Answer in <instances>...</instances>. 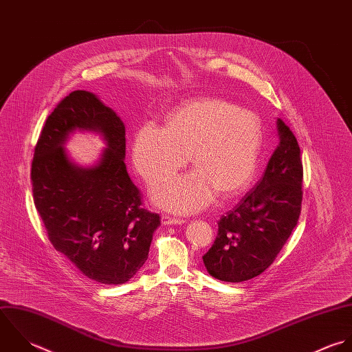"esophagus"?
I'll return each instance as SVG.
<instances>
[{"mask_svg":"<svg viewBox=\"0 0 352 352\" xmlns=\"http://www.w3.org/2000/svg\"><path fill=\"white\" fill-rule=\"evenodd\" d=\"M161 223L162 226H182L186 221L182 219H175V217H169V216H162L161 217Z\"/></svg>","mask_w":352,"mask_h":352,"instance_id":"obj_1","label":"esophagus"}]
</instances>
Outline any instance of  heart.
<instances>
[{
    "label": "heart",
    "mask_w": 352,
    "mask_h": 352,
    "mask_svg": "<svg viewBox=\"0 0 352 352\" xmlns=\"http://www.w3.org/2000/svg\"><path fill=\"white\" fill-rule=\"evenodd\" d=\"M263 146V126L254 113L219 98L183 104L164 128L140 126L132 142V161L148 184L185 166L195 171L154 186V204L175 213L198 212L214 199L241 194L252 182Z\"/></svg>",
    "instance_id": "b5f03b06"
}]
</instances>
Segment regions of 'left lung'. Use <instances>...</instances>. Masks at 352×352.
Wrapping results in <instances>:
<instances>
[{
    "mask_svg": "<svg viewBox=\"0 0 352 352\" xmlns=\"http://www.w3.org/2000/svg\"><path fill=\"white\" fill-rule=\"evenodd\" d=\"M278 144L263 177L219 223L212 248L202 256L210 276L241 283L266 270L298 224L303 168L292 131L276 120Z\"/></svg>",
    "mask_w": 352,
    "mask_h": 352,
    "instance_id": "left-lung-1",
    "label": "left lung"
}]
</instances>
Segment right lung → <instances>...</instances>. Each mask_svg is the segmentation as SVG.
I'll use <instances>...</instances> for the list:
<instances>
[{"label":"right lung","mask_w":352,"mask_h":352,"mask_svg":"<svg viewBox=\"0 0 352 352\" xmlns=\"http://www.w3.org/2000/svg\"><path fill=\"white\" fill-rule=\"evenodd\" d=\"M76 131L100 134L106 148L79 166L65 144ZM125 125L93 93L76 90L47 118L35 147V208L54 248L86 277L124 284L147 259L160 216L140 208L125 164Z\"/></svg>","instance_id":"1"}]
</instances>
